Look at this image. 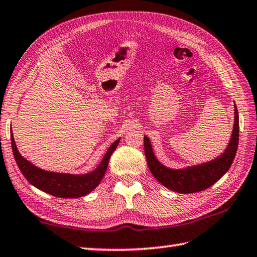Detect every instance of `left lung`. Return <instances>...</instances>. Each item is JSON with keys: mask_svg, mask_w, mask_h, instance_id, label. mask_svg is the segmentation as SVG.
Segmentation results:
<instances>
[{"mask_svg": "<svg viewBox=\"0 0 257 257\" xmlns=\"http://www.w3.org/2000/svg\"><path fill=\"white\" fill-rule=\"evenodd\" d=\"M235 118L233 134L230 137V142L225 152L212 162L205 163L202 165L193 166L185 169H170L165 167L163 164L158 162L154 155L150 140L145 136L144 146L145 155L147 159L148 167L154 177L163 184L165 187L174 190L180 194L197 193L205 190L206 188L214 185L218 179L227 173L230 165L235 158L236 152L238 147V136H239V122H238V111L235 104Z\"/></svg>", "mask_w": 257, "mask_h": 257, "instance_id": "obj_1", "label": "left lung"}]
</instances>
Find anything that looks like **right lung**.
<instances>
[{
	"label": "right lung",
	"mask_w": 257,
	"mask_h": 257,
	"mask_svg": "<svg viewBox=\"0 0 257 257\" xmlns=\"http://www.w3.org/2000/svg\"><path fill=\"white\" fill-rule=\"evenodd\" d=\"M119 142L120 138L110 146L108 152L103 156L101 163L93 172L83 175L60 174L40 169L23 158L17 148L11 130V144L14 159L24 177L38 189L61 198H78L91 193L101 182L105 172H107L109 159L114 149L117 148Z\"/></svg>",
	"instance_id": "right-lung-1"
}]
</instances>
